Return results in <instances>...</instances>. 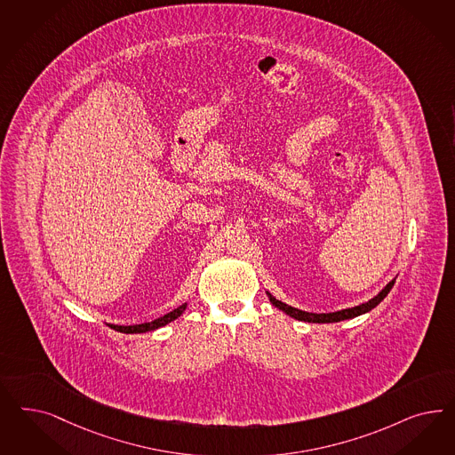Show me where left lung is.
<instances>
[{"instance_id":"obj_1","label":"left lung","mask_w":455,"mask_h":455,"mask_svg":"<svg viewBox=\"0 0 455 455\" xmlns=\"http://www.w3.org/2000/svg\"><path fill=\"white\" fill-rule=\"evenodd\" d=\"M394 284H395V279H392V281L381 290L380 293L377 294V296H373L371 299H368L367 303H362V305L353 307V308L333 311V313H308V311L293 308V307H290V305L279 301L273 294L267 293V291H266V294H267L269 301H271L276 308L284 311L286 315H290L294 320L308 323H337L343 322V320H352L355 316H360V315H363V313L371 311L377 305H380V301H383V298H385L387 294L390 293V290L394 288Z\"/></svg>"}]
</instances>
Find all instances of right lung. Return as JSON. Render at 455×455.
I'll use <instances>...</instances> for the list:
<instances>
[{"label":"right lung","mask_w":455,"mask_h":455,"mask_svg":"<svg viewBox=\"0 0 455 455\" xmlns=\"http://www.w3.org/2000/svg\"><path fill=\"white\" fill-rule=\"evenodd\" d=\"M186 308H188V303L180 305L179 308L172 309L171 313L164 315V316L157 318V320H154V322L140 323V324H131V326H120V324H108V326H110V328H114V330H117L120 333H146V331H154V330H157V328H161V326H165L167 323L177 320V318L186 311Z\"/></svg>","instance_id":"add662e5"}]
</instances>
